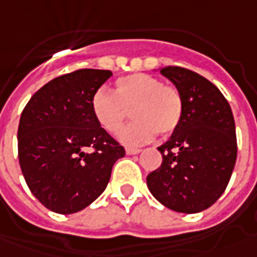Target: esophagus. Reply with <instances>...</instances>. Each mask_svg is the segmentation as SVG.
I'll return each mask as SVG.
<instances>
[{
  "instance_id": "esophagus-1",
  "label": "esophagus",
  "mask_w": 257,
  "mask_h": 257,
  "mask_svg": "<svg viewBox=\"0 0 257 257\" xmlns=\"http://www.w3.org/2000/svg\"><path fill=\"white\" fill-rule=\"evenodd\" d=\"M125 152H127L128 155H136V154H140L141 150H139V148H125Z\"/></svg>"
}]
</instances>
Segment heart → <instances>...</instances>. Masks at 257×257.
<instances>
[{"label": "heart", "instance_id": "1", "mask_svg": "<svg viewBox=\"0 0 257 257\" xmlns=\"http://www.w3.org/2000/svg\"><path fill=\"white\" fill-rule=\"evenodd\" d=\"M92 114L110 134L120 132L132 109L133 120L120 133L127 146H140L159 133H173L183 117V96L171 84L151 74L137 72L118 78L114 91L99 88L91 99Z\"/></svg>", "mask_w": 257, "mask_h": 257}]
</instances>
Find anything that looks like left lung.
<instances>
[{
	"mask_svg": "<svg viewBox=\"0 0 257 257\" xmlns=\"http://www.w3.org/2000/svg\"><path fill=\"white\" fill-rule=\"evenodd\" d=\"M161 74L182 93L183 117L158 147L162 164L147 176V185L173 211L200 213L220 199L236 162L232 110L220 89L197 72L169 65Z\"/></svg>",
	"mask_w": 257,
	"mask_h": 257,
	"instance_id": "8db88e82",
	"label": "left lung"
}]
</instances>
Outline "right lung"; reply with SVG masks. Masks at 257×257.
<instances>
[{
	"instance_id": "add662e5",
	"label": "right lung",
	"mask_w": 257,
	"mask_h": 257,
	"mask_svg": "<svg viewBox=\"0 0 257 257\" xmlns=\"http://www.w3.org/2000/svg\"><path fill=\"white\" fill-rule=\"evenodd\" d=\"M110 77L109 70L84 68L54 78L21 114L19 165L32 194L54 213L89 206L106 189L114 162L125 155L92 114V96Z\"/></svg>"
}]
</instances>
